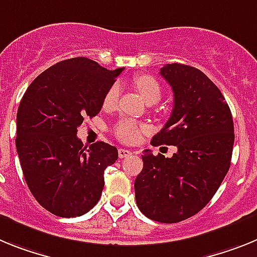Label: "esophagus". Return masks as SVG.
Here are the masks:
<instances>
[{
  "instance_id": "esophagus-1",
  "label": "esophagus",
  "mask_w": 257,
  "mask_h": 257,
  "mask_svg": "<svg viewBox=\"0 0 257 257\" xmlns=\"http://www.w3.org/2000/svg\"><path fill=\"white\" fill-rule=\"evenodd\" d=\"M119 158L120 159H124V158H128V156L132 155V153L129 150H126V149H119Z\"/></svg>"
}]
</instances>
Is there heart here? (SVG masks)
<instances>
[{
  "label": "heart",
  "instance_id": "b5f03b06",
  "mask_svg": "<svg viewBox=\"0 0 257 257\" xmlns=\"http://www.w3.org/2000/svg\"><path fill=\"white\" fill-rule=\"evenodd\" d=\"M133 84L140 91V94L144 97L145 101L149 104H154L159 101L162 97V86L155 77L150 75H138L133 79ZM119 97V86L112 85L103 97V106L106 108L115 106ZM145 125L138 124L133 120H121L117 122V125L113 129V133L121 142L133 144L140 138L142 132H145Z\"/></svg>",
  "mask_w": 257,
  "mask_h": 257
}]
</instances>
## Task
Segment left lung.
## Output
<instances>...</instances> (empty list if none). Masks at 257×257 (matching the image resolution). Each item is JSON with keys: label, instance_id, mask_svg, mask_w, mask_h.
<instances>
[{"label": "left lung", "instance_id": "1", "mask_svg": "<svg viewBox=\"0 0 257 257\" xmlns=\"http://www.w3.org/2000/svg\"><path fill=\"white\" fill-rule=\"evenodd\" d=\"M160 75L173 90V110L151 145H173L172 158L150 150L135 181L140 211L175 224L196 215L215 195L230 168L234 124L220 89L198 68L167 64Z\"/></svg>", "mask_w": 257, "mask_h": 257}]
</instances>
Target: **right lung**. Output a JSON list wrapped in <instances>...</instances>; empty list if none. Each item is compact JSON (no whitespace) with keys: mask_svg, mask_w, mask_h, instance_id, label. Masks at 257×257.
<instances>
[{"mask_svg":"<svg viewBox=\"0 0 257 257\" xmlns=\"http://www.w3.org/2000/svg\"><path fill=\"white\" fill-rule=\"evenodd\" d=\"M122 70L71 58L40 73L22 98L18 156L31 193L53 215L81 216L101 198L104 169L117 160V149L104 142L86 147L76 135L86 116L101 111L106 91Z\"/></svg>","mask_w":257,"mask_h":257,"instance_id":"add662e5","label":"right lung"}]
</instances>
